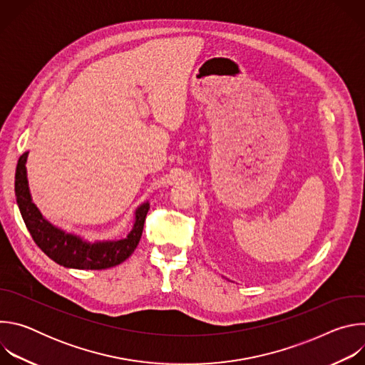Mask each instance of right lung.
Wrapping results in <instances>:
<instances>
[{"label": "right lung", "instance_id": "add662e5", "mask_svg": "<svg viewBox=\"0 0 365 365\" xmlns=\"http://www.w3.org/2000/svg\"><path fill=\"white\" fill-rule=\"evenodd\" d=\"M27 154L29 151L20 155L19 159L14 189L24 224L37 247L47 257L63 267L81 270H103L121 264L124 259H127L134 252L143 234L144 221L148 212V203H144L138 207L133 231L124 240L95 244L85 242L75 235L65 234L63 231L50 225L31 202L26 175Z\"/></svg>", "mask_w": 365, "mask_h": 365}]
</instances>
